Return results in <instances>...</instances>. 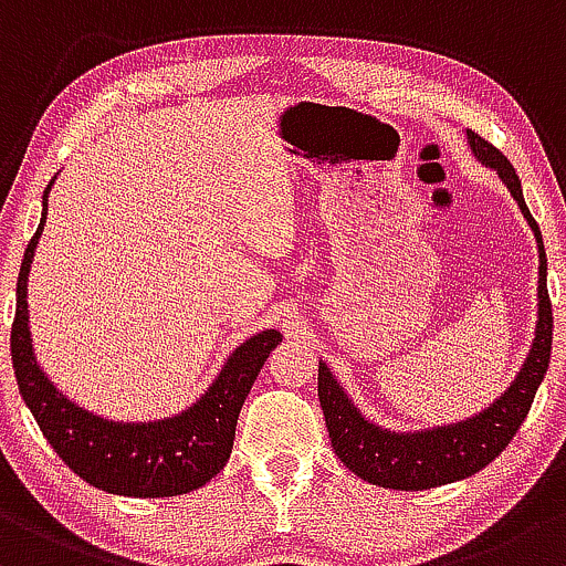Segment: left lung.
I'll use <instances>...</instances> for the list:
<instances>
[{
  "instance_id": "left-lung-1",
  "label": "left lung",
  "mask_w": 566,
  "mask_h": 566,
  "mask_svg": "<svg viewBox=\"0 0 566 566\" xmlns=\"http://www.w3.org/2000/svg\"><path fill=\"white\" fill-rule=\"evenodd\" d=\"M465 136L475 160L492 168L503 179L507 192L522 208L526 224L535 232L539 262L535 339H532L530 353L513 382L492 403L460 422L433 424V428L422 430H390L368 420L347 396L345 387L336 382L332 368L321 360L317 364V398H321L334 452L358 479L385 489L420 492V489L462 481L486 468L516 436L551 364L554 313H551L548 300V259H545L543 234L526 208L516 168L507 163L503 151L494 149L479 133L468 130Z\"/></svg>"
}]
</instances>
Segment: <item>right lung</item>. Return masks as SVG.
<instances>
[{
	"label": "right lung",
	"mask_w": 566,
	"mask_h": 566,
	"mask_svg": "<svg viewBox=\"0 0 566 566\" xmlns=\"http://www.w3.org/2000/svg\"><path fill=\"white\" fill-rule=\"evenodd\" d=\"M53 184L55 176L42 195L40 227L18 272L15 321L10 334L18 390L50 447L91 486L123 497H176L200 489L230 460L245 396L264 360L281 345L283 334L266 328L240 342L198 401L179 415L125 422L95 415L72 401L40 366L29 332V272L48 219V195Z\"/></svg>",
	"instance_id": "obj_1"
}]
</instances>
